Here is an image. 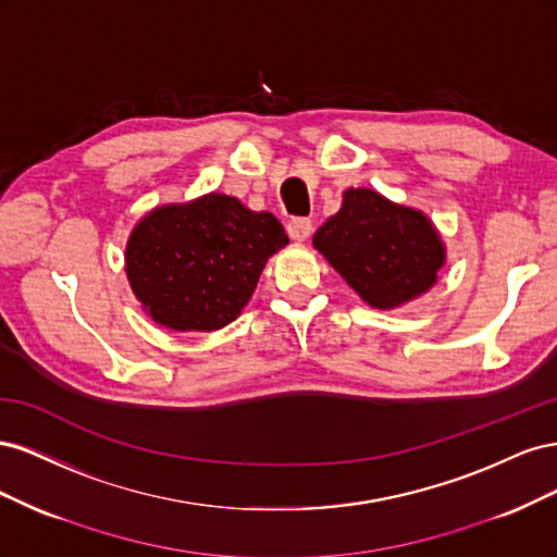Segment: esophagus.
I'll return each mask as SVG.
<instances>
[{"instance_id":"obj_1","label":"esophagus","mask_w":557,"mask_h":557,"mask_svg":"<svg viewBox=\"0 0 557 557\" xmlns=\"http://www.w3.org/2000/svg\"><path fill=\"white\" fill-rule=\"evenodd\" d=\"M311 221L309 218H293V221L288 223V234L293 242H307L311 237Z\"/></svg>"}]
</instances>
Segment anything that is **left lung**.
Wrapping results in <instances>:
<instances>
[{
	"label": "left lung",
	"mask_w": 557,
	"mask_h": 557,
	"mask_svg": "<svg viewBox=\"0 0 557 557\" xmlns=\"http://www.w3.org/2000/svg\"><path fill=\"white\" fill-rule=\"evenodd\" d=\"M313 248L381 311L425 295L446 264V244L423 211L369 188L344 193L342 209L313 234Z\"/></svg>",
	"instance_id": "obj_1"
}]
</instances>
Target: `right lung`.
I'll use <instances>...</instances> for the list:
<instances>
[{
    "label": "right lung",
    "mask_w": 557,
    "mask_h": 557,
    "mask_svg": "<svg viewBox=\"0 0 557 557\" xmlns=\"http://www.w3.org/2000/svg\"><path fill=\"white\" fill-rule=\"evenodd\" d=\"M285 246L276 215L209 193L148 211L127 237L125 274L153 323L213 332L239 318L267 260Z\"/></svg>",
    "instance_id": "1"
}]
</instances>
